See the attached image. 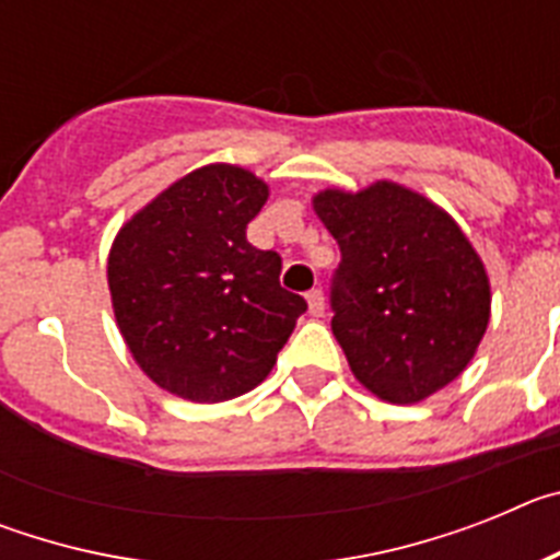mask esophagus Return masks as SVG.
Wrapping results in <instances>:
<instances>
[{
    "label": "esophagus",
    "mask_w": 560,
    "mask_h": 560,
    "mask_svg": "<svg viewBox=\"0 0 560 560\" xmlns=\"http://www.w3.org/2000/svg\"><path fill=\"white\" fill-rule=\"evenodd\" d=\"M305 300H308L311 316H323L325 314V294H323V289L308 291V294H305Z\"/></svg>",
    "instance_id": "esophagus-1"
}]
</instances>
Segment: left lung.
I'll use <instances>...</instances> for the list:
<instances>
[{
    "label": "left lung",
    "mask_w": 560,
    "mask_h": 560,
    "mask_svg": "<svg viewBox=\"0 0 560 560\" xmlns=\"http://www.w3.org/2000/svg\"><path fill=\"white\" fill-rule=\"evenodd\" d=\"M311 205L341 249L330 328L355 381L400 407L452 384L491 323V277L457 221L389 179Z\"/></svg>",
    "instance_id": "left-lung-1"
}]
</instances>
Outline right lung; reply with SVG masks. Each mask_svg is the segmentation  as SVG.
Masks as SVG:
<instances>
[{"mask_svg": "<svg viewBox=\"0 0 560 560\" xmlns=\"http://www.w3.org/2000/svg\"><path fill=\"white\" fill-rule=\"evenodd\" d=\"M266 199L260 176L210 162L114 235L106 277L117 328L137 368L176 398L221 404L255 389L308 308L280 289V255L246 241Z\"/></svg>", "mask_w": 560, "mask_h": 560, "instance_id": "1", "label": "right lung"}]
</instances>
